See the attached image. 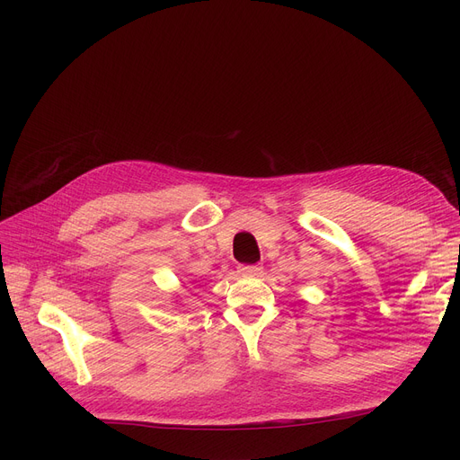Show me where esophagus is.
<instances>
[{
    "label": "esophagus",
    "instance_id": "obj_1",
    "mask_svg": "<svg viewBox=\"0 0 460 460\" xmlns=\"http://www.w3.org/2000/svg\"><path fill=\"white\" fill-rule=\"evenodd\" d=\"M238 272L243 276H257L261 272L259 264H248V267H238Z\"/></svg>",
    "mask_w": 460,
    "mask_h": 460
}]
</instances>
